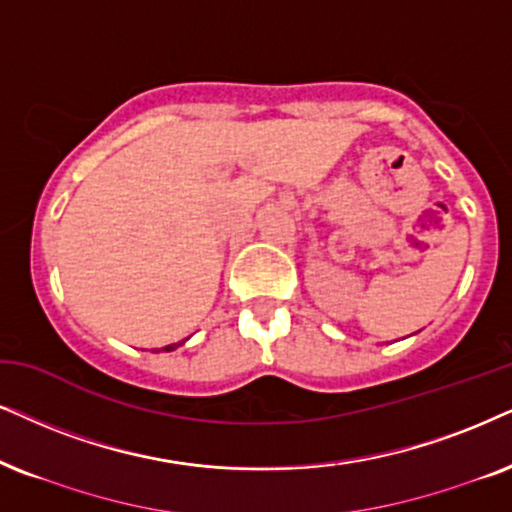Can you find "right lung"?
Listing matches in <instances>:
<instances>
[{
	"mask_svg": "<svg viewBox=\"0 0 512 512\" xmlns=\"http://www.w3.org/2000/svg\"><path fill=\"white\" fill-rule=\"evenodd\" d=\"M179 345H181V342H179ZM179 345H167V347H163V349H165V352H172V349H177Z\"/></svg>",
	"mask_w": 512,
	"mask_h": 512,
	"instance_id": "1",
	"label": "right lung"
}]
</instances>
